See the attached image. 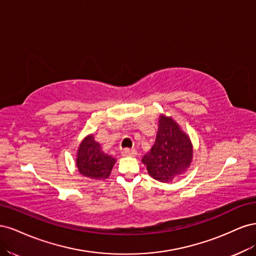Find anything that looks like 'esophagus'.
<instances>
[{
	"instance_id": "esophagus-1",
	"label": "esophagus",
	"mask_w": 256,
	"mask_h": 256,
	"mask_svg": "<svg viewBox=\"0 0 256 256\" xmlns=\"http://www.w3.org/2000/svg\"><path fill=\"white\" fill-rule=\"evenodd\" d=\"M122 156H136V150L134 148H125L122 152Z\"/></svg>"
}]
</instances>
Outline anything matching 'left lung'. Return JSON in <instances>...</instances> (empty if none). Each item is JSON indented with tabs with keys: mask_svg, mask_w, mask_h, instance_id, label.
I'll return each mask as SVG.
<instances>
[{
	"mask_svg": "<svg viewBox=\"0 0 256 256\" xmlns=\"http://www.w3.org/2000/svg\"><path fill=\"white\" fill-rule=\"evenodd\" d=\"M192 154L188 136L171 118L161 116L156 141L142 162L154 180L168 182L189 168Z\"/></svg>",
	"mask_w": 256,
	"mask_h": 256,
	"instance_id": "8db88e82",
	"label": "left lung"
}]
</instances>
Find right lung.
Here are the masks:
<instances>
[{"label":"right lung","instance_id":"obj_1","mask_svg":"<svg viewBox=\"0 0 256 256\" xmlns=\"http://www.w3.org/2000/svg\"><path fill=\"white\" fill-rule=\"evenodd\" d=\"M115 161L114 158L102 150L94 136H88L79 147L76 166L83 176L102 180L109 177Z\"/></svg>","mask_w":256,"mask_h":256}]
</instances>
